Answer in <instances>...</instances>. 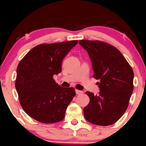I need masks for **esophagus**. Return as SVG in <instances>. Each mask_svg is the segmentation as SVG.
<instances>
[{"mask_svg":"<svg viewBox=\"0 0 146 146\" xmlns=\"http://www.w3.org/2000/svg\"><path fill=\"white\" fill-rule=\"evenodd\" d=\"M75 93H76V94H78V95H80V94H82V93H83V92L82 91V90H75Z\"/></svg>","mask_w":146,"mask_h":146,"instance_id":"34e87169","label":"esophagus"}]
</instances>
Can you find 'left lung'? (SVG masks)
<instances>
[{
	"instance_id": "1",
	"label": "left lung",
	"mask_w": 146,
	"mask_h": 146,
	"mask_svg": "<svg viewBox=\"0 0 146 146\" xmlns=\"http://www.w3.org/2000/svg\"><path fill=\"white\" fill-rule=\"evenodd\" d=\"M88 52L94 71L100 80L99 95L86 91L89 104L84 108L85 119L93 124L107 126L124 114L133 91L134 73L121 53L115 46L99 40H79Z\"/></svg>"
}]
</instances>
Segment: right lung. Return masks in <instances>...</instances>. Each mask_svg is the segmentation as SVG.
Wrapping results in <instances>:
<instances>
[{
    "label": "right lung",
    "instance_id": "1",
    "mask_svg": "<svg viewBox=\"0 0 146 146\" xmlns=\"http://www.w3.org/2000/svg\"><path fill=\"white\" fill-rule=\"evenodd\" d=\"M78 40L37 45L20 61L15 86L22 108L29 116L44 123L64 118L75 95L72 87L64 88L53 76L62 71V62Z\"/></svg>",
    "mask_w": 146,
    "mask_h": 146
}]
</instances>
